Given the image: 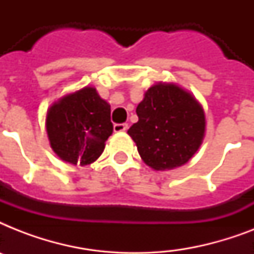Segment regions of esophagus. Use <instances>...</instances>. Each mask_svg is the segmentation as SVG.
Instances as JSON below:
<instances>
[{
  "label": "esophagus",
  "instance_id": "esophagus-1",
  "mask_svg": "<svg viewBox=\"0 0 254 254\" xmlns=\"http://www.w3.org/2000/svg\"><path fill=\"white\" fill-rule=\"evenodd\" d=\"M127 129V124L123 123V124H115L113 125V130L116 131V133H120V131H125Z\"/></svg>",
  "mask_w": 254,
  "mask_h": 254
}]
</instances>
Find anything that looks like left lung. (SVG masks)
Returning a JSON list of instances; mask_svg holds the SVG:
<instances>
[{
	"instance_id": "1",
	"label": "left lung",
	"mask_w": 254,
	"mask_h": 254,
	"mask_svg": "<svg viewBox=\"0 0 254 254\" xmlns=\"http://www.w3.org/2000/svg\"><path fill=\"white\" fill-rule=\"evenodd\" d=\"M138 121L127 134L143 162L154 170H171L189 162L201 145L205 117L200 104L174 84L147 89L135 109Z\"/></svg>"
}]
</instances>
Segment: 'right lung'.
<instances>
[{"mask_svg": "<svg viewBox=\"0 0 254 254\" xmlns=\"http://www.w3.org/2000/svg\"><path fill=\"white\" fill-rule=\"evenodd\" d=\"M46 127L50 145L63 161L85 166L101 155L113 131L111 105L95 88L85 87L50 108Z\"/></svg>", "mask_w": 254, "mask_h": 254, "instance_id": "add662e5", "label": "right lung"}]
</instances>
